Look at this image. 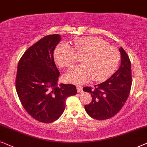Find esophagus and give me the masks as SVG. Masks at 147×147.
Segmentation results:
<instances>
[{"label": "esophagus", "instance_id": "1", "mask_svg": "<svg viewBox=\"0 0 147 147\" xmlns=\"http://www.w3.org/2000/svg\"><path fill=\"white\" fill-rule=\"evenodd\" d=\"M77 89L78 93H83V87H81V86H77Z\"/></svg>", "mask_w": 147, "mask_h": 147}]
</instances>
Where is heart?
<instances>
[{"instance_id": "heart-1", "label": "heart", "mask_w": 147, "mask_h": 147, "mask_svg": "<svg viewBox=\"0 0 147 147\" xmlns=\"http://www.w3.org/2000/svg\"><path fill=\"white\" fill-rule=\"evenodd\" d=\"M83 55V65L73 68L65 75L70 83L81 84L93 79L101 82L108 79L116 70L120 54L116 47L96 37H85L75 40L72 46L60 44L54 52V60L60 67L70 68L77 61V55Z\"/></svg>"}]
</instances>
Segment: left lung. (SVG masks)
Masks as SVG:
<instances>
[{
  "mask_svg": "<svg viewBox=\"0 0 147 147\" xmlns=\"http://www.w3.org/2000/svg\"><path fill=\"white\" fill-rule=\"evenodd\" d=\"M121 64L118 70L103 83L95 85V89L90 87L83 88V91L90 93L92 101L85 105V111L89 116L98 120L112 118L124 105L132 85L131 62L126 52L122 47Z\"/></svg>",
  "mask_w": 147,
  "mask_h": 147,
  "instance_id": "left-lung-1",
  "label": "left lung"
}]
</instances>
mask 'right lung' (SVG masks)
Instances as JSON below:
<instances>
[{
    "instance_id": "add662e5",
    "label": "right lung",
    "mask_w": 147,
    "mask_h": 147,
    "mask_svg": "<svg viewBox=\"0 0 147 147\" xmlns=\"http://www.w3.org/2000/svg\"><path fill=\"white\" fill-rule=\"evenodd\" d=\"M60 40L58 34L45 36L25 51L17 66V95L27 112L41 122L58 120L65 109L66 98L77 93L74 85H58L60 72L54 51Z\"/></svg>"
}]
</instances>
